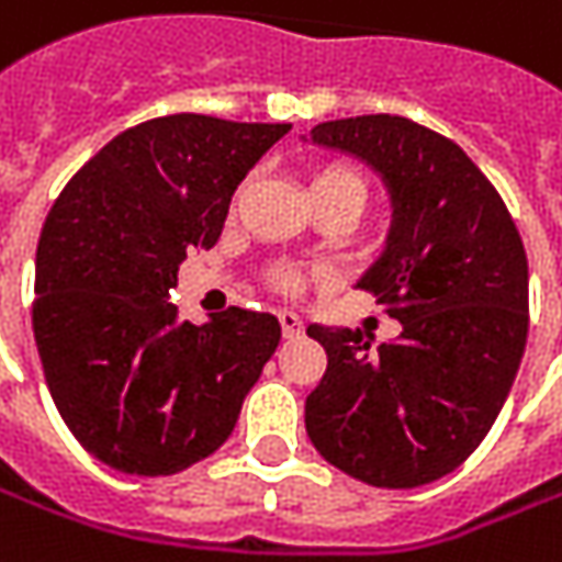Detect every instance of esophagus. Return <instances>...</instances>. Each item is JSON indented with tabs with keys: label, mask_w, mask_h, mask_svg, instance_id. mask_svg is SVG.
Returning a JSON list of instances; mask_svg holds the SVG:
<instances>
[{
	"label": "esophagus",
	"mask_w": 562,
	"mask_h": 562,
	"mask_svg": "<svg viewBox=\"0 0 562 562\" xmlns=\"http://www.w3.org/2000/svg\"><path fill=\"white\" fill-rule=\"evenodd\" d=\"M280 326L285 339H295V336H301V317L295 314V311H280Z\"/></svg>",
	"instance_id": "34e87169"
}]
</instances>
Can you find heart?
Wrapping results in <instances>:
<instances>
[{
    "instance_id": "b5f03b06",
    "label": "heart",
    "mask_w": 562,
    "mask_h": 562,
    "mask_svg": "<svg viewBox=\"0 0 562 562\" xmlns=\"http://www.w3.org/2000/svg\"><path fill=\"white\" fill-rule=\"evenodd\" d=\"M311 202L317 199H345L355 207H363V199H367V186H363V177L351 165H341V161H329V165H319L314 173H311ZM307 273H301L295 267H282L273 273V285L282 295H299L307 289Z\"/></svg>"
}]
</instances>
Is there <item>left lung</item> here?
<instances>
[{
  "label": "left lung",
  "mask_w": 562,
  "mask_h": 562,
  "mask_svg": "<svg viewBox=\"0 0 562 562\" xmlns=\"http://www.w3.org/2000/svg\"><path fill=\"white\" fill-rule=\"evenodd\" d=\"M385 177L395 223L358 282L401 336L311 326L326 373L304 401L319 454L376 488L429 485L473 454L510 395L529 336V261L504 199L467 151L395 114L311 130Z\"/></svg>",
  "instance_id": "1"
}]
</instances>
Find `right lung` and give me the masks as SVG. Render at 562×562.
I'll list each match as a JSON object with an SVG mask.
<instances>
[{
    "label": "right lung",
    "instance_id": "add662e5",
    "mask_svg": "<svg viewBox=\"0 0 562 562\" xmlns=\"http://www.w3.org/2000/svg\"><path fill=\"white\" fill-rule=\"evenodd\" d=\"M289 124L167 114L117 133L52 204L33 336L74 438L117 473L173 475L229 438L280 319L226 307L180 323L167 289L214 248L243 177Z\"/></svg>",
    "mask_w": 562,
    "mask_h": 562
}]
</instances>
